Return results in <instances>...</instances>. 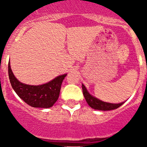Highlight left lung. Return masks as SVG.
<instances>
[{
  "label": "left lung",
  "instance_id": "8db88e82",
  "mask_svg": "<svg viewBox=\"0 0 147 147\" xmlns=\"http://www.w3.org/2000/svg\"><path fill=\"white\" fill-rule=\"evenodd\" d=\"M82 92L83 95H84V96H85V100H86L87 103L88 104V105H89L90 107H92L93 109H95V110H104V111L115 110V109H117L118 107H119L124 104V102H121V103L119 104H112L108 103V102H102V100L98 99L97 98H96V97L93 96H91V95L88 92V90H87L85 85H83V84Z\"/></svg>",
  "mask_w": 147,
  "mask_h": 147
}]
</instances>
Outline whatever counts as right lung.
<instances>
[{
    "label": "right lung",
    "instance_id": "add662e5",
    "mask_svg": "<svg viewBox=\"0 0 147 147\" xmlns=\"http://www.w3.org/2000/svg\"><path fill=\"white\" fill-rule=\"evenodd\" d=\"M8 72L11 87L18 96L30 106L40 108H49L57 101L61 85L67 75H61L43 85H29L17 80L11 71L9 62Z\"/></svg>",
    "mask_w": 147,
    "mask_h": 147
}]
</instances>
